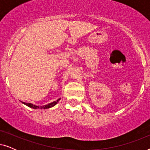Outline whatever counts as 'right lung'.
<instances>
[{"label":"right lung","mask_w":150,"mask_h":150,"mask_svg":"<svg viewBox=\"0 0 150 150\" xmlns=\"http://www.w3.org/2000/svg\"><path fill=\"white\" fill-rule=\"evenodd\" d=\"M61 100V98H59V99H58L57 100V101H54L53 102H51V103L50 104H46V105H44V106H36V105H34V104H33L31 103H26V102H22V104H25V105H26L27 106H28V107L30 108H34V109H47V108H50L51 107H53V106L56 105V104L58 103L59 100Z\"/></svg>","instance_id":"1"}]
</instances>
